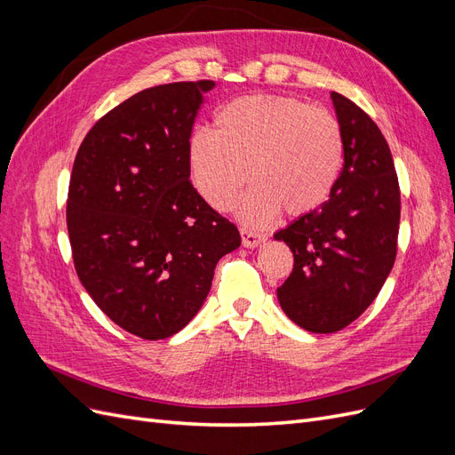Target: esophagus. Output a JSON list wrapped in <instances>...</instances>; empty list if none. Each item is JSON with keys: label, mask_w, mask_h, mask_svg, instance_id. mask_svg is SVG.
Instances as JSON below:
<instances>
[{"label": "esophagus", "mask_w": 455, "mask_h": 455, "mask_svg": "<svg viewBox=\"0 0 455 455\" xmlns=\"http://www.w3.org/2000/svg\"><path fill=\"white\" fill-rule=\"evenodd\" d=\"M241 237H243V244L246 246V249H254V246L264 243V239H266L261 233H256V231L246 229V228H241Z\"/></svg>", "instance_id": "obj_1"}]
</instances>
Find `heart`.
Here are the masks:
<instances>
[{
    "instance_id": "b5f03b06",
    "label": "heart",
    "mask_w": 455,
    "mask_h": 455,
    "mask_svg": "<svg viewBox=\"0 0 455 455\" xmlns=\"http://www.w3.org/2000/svg\"><path fill=\"white\" fill-rule=\"evenodd\" d=\"M188 163L191 182L216 211L229 209L251 174L256 184L237 214L266 226L281 209L309 214L330 197L343 163V134L328 109L291 96H241L214 114L212 132L191 134Z\"/></svg>"
}]
</instances>
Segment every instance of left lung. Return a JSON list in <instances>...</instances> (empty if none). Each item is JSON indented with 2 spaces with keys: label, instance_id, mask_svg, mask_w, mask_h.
<instances>
[{
  "label": "left lung",
  "instance_id": "1",
  "mask_svg": "<svg viewBox=\"0 0 455 455\" xmlns=\"http://www.w3.org/2000/svg\"><path fill=\"white\" fill-rule=\"evenodd\" d=\"M343 169L319 209L275 233L294 254L277 288L288 319L315 334L346 328L376 299L396 258L401 189L387 140L370 116L339 92Z\"/></svg>",
  "mask_w": 455,
  "mask_h": 455
}]
</instances>
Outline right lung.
<instances>
[{
	"label": "right lung",
	"instance_id": "1",
	"mask_svg": "<svg viewBox=\"0 0 455 455\" xmlns=\"http://www.w3.org/2000/svg\"><path fill=\"white\" fill-rule=\"evenodd\" d=\"M214 81L136 92L94 123L68 189L66 224L81 284L109 319L164 339L194 319L235 224L189 182L188 144Z\"/></svg>",
	"mask_w": 455,
	"mask_h": 455
}]
</instances>
